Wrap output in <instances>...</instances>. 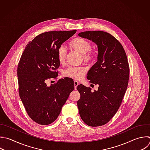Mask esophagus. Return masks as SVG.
I'll return each mask as SVG.
<instances>
[{"mask_svg": "<svg viewBox=\"0 0 150 150\" xmlns=\"http://www.w3.org/2000/svg\"><path fill=\"white\" fill-rule=\"evenodd\" d=\"M74 88H75V89H76V88H77V86L79 84V82L78 81L74 80Z\"/></svg>", "mask_w": 150, "mask_h": 150, "instance_id": "1", "label": "esophagus"}]
</instances>
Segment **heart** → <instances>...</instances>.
<instances>
[{
    "label": "heart",
    "mask_w": 150,
    "mask_h": 150,
    "mask_svg": "<svg viewBox=\"0 0 150 150\" xmlns=\"http://www.w3.org/2000/svg\"><path fill=\"white\" fill-rule=\"evenodd\" d=\"M69 47L80 54L83 60L87 63H93L97 59L98 52L96 49H91L90 43L81 38L73 39L69 43ZM67 52L63 46H60L57 52V57L60 64L66 62ZM87 71V68L84 66L70 67L63 72V76L75 80H81Z\"/></svg>",
    "instance_id": "1"
}]
</instances>
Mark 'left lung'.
Wrapping results in <instances>:
<instances>
[{
    "instance_id": "left-lung-1",
    "label": "left lung",
    "mask_w": 150,
    "mask_h": 150,
    "mask_svg": "<svg viewBox=\"0 0 150 150\" xmlns=\"http://www.w3.org/2000/svg\"><path fill=\"white\" fill-rule=\"evenodd\" d=\"M80 37L92 40L98 46L97 62L89 70L87 78L98 84V90L80 84L77 106L82 120L88 125L107 124L118 111L127 88L129 67L121 44L111 34L103 31L80 33Z\"/></svg>"
}]
</instances>
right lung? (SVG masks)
<instances>
[{
    "label": "right lung",
    "mask_w": 150,
    "mask_h": 150,
    "mask_svg": "<svg viewBox=\"0 0 150 150\" xmlns=\"http://www.w3.org/2000/svg\"><path fill=\"white\" fill-rule=\"evenodd\" d=\"M76 31L40 34L28 43L21 56L17 73L19 96L28 115L39 124L54 122L74 90V81L62 79L50 87L46 81L57 78L60 66L57 50Z\"/></svg>",
    "instance_id": "1"
}]
</instances>
